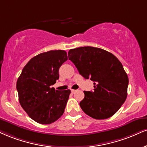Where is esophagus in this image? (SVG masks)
<instances>
[{"label":"esophagus","instance_id":"34e87169","mask_svg":"<svg viewBox=\"0 0 147 147\" xmlns=\"http://www.w3.org/2000/svg\"><path fill=\"white\" fill-rule=\"evenodd\" d=\"M76 91H77V90H73V89H72V90H71V92H72V93H75Z\"/></svg>","mask_w":147,"mask_h":147}]
</instances>
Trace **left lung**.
Listing matches in <instances>:
<instances>
[{
  "instance_id": "8db88e82",
  "label": "left lung",
  "mask_w": 147,
  "mask_h": 147,
  "mask_svg": "<svg viewBox=\"0 0 147 147\" xmlns=\"http://www.w3.org/2000/svg\"><path fill=\"white\" fill-rule=\"evenodd\" d=\"M68 59L85 79L94 81V90L84 91L82 110L95 119H106L121 108L127 96L129 79L121 61L108 51L84 47L70 49Z\"/></svg>"
}]
</instances>
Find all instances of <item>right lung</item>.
<instances>
[{"instance_id":"1","label":"right lung","mask_w":147,"mask_h":147,"mask_svg":"<svg viewBox=\"0 0 147 147\" xmlns=\"http://www.w3.org/2000/svg\"><path fill=\"white\" fill-rule=\"evenodd\" d=\"M67 59L63 50L42 53L30 59L18 79L20 105L37 123L51 124L64 112L70 90L59 91L51 86L59 79V69Z\"/></svg>"}]
</instances>
